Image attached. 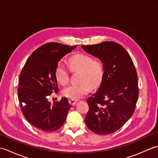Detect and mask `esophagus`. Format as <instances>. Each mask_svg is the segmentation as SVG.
<instances>
[{"label":"esophagus","mask_w":158,"mask_h":158,"mask_svg":"<svg viewBox=\"0 0 158 158\" xmlns=\"http://www.w3.org/2000/svg\"><path fill=\"white\" fill-rule=\"evenodd\" d=\"M69 102H70V104L71 105H73V106H74V105H75V104H76V102H77V100H74V99H69Z\"/></svg>","instance_id":"34e87169"}]
</instances>
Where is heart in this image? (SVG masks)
<instances>
[{"mask_svg": "<svg viewBox=\"0 0 158 158\" xmlns=\"http://www.w3.org/2000/svg\"><path fill=\"white\" fill-rule=\"evenodd\" d=\"M68 64L73 72L79 71V83L67 86L62 90V94L70 99L77 100L86 95L92 88H96L102 82L104 76V66L100 60H94L91 57L82 54L70 56ZM57 81L60 85H66L69 81V73L62 62H58L55 70Z\"/></svg>", "mask_w": 158, "mask_h": 158, "instance_id": "b5f03b06", "label": "heart"}]
</instances>
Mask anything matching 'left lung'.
<instances>
[{
  "label": "left lung",
  "instance_id": "8db88e82",
  "mask_svg": "<svg viewBox=\"0 0 158 158\" xmlns=\"http://www.w3.org/2000/svg\"><path fill=\"white\" fill-rule=\"evenodd\" d=\"M102 62L104 76L98 89L87 100L89 110L85 122L97 135L121 128L133 115L139 98L138 76L129 53L113 41L81 45Z\"/></svg>",
  "mask_w": 158,
  "mask_h": 158
}]
</instances>
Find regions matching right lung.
Wrapping results in <instances>:
<instances>
[{"label": "right lung", "mask_w": 158, "mask_h": 158, "mask_svg": "<svg viewBox=\"0 0 158 158\" xmlns=\"http://www.w3.org/2000/svg\"><path fill=\"white\" fill-rule=\"evenodd\" d=\"M77 45L49 43L33 52L19 75L18 99L28 122L43 132H53L64 123L71 105L66 97L53 105L48 97L58 93L55 70L58 62Z\"/></svg>", "instance_id": "add662e5"}]
</instances>
